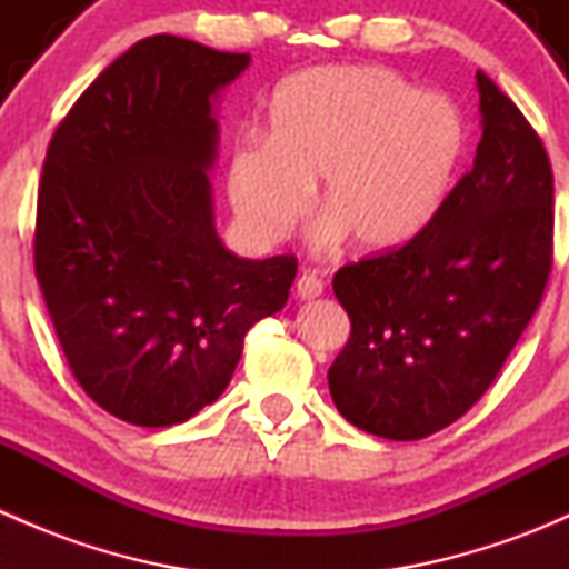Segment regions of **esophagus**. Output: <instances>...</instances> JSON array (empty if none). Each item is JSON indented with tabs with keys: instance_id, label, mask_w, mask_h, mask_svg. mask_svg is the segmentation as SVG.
<instances>
[{
	"instance_id": "1",
	"label": "esophagus",
	"mask_w": 569,
	"mask_h": 569,
	"mask_svg": "<svg viewBox=\"0 0 569 569\" xmlns=\"http://www.w3.org/2000/svg\"><path fill=\"white\" fill-rule=\"evenodd\" d=\"M321 291H325V283L313 272H302L297 278V297L300 300H317V297H321Z\"/></svg>"
}]
</instances>
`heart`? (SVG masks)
<instances>
[{
	"instance_id": "heart-1",
	"label": "heart",
	"mask_w": 569,
	"mask_h": 569,
	"mask_svg": "<svg viewBox=\"0 0 569 569\" xmlns=\"http://www.w3.org/2000/svg\"><path fill=\"white\" fill-rule=\"evenodd\" d=\"M462 151V114L443 96L388 68H308L274 93L269 137L233 146L228 198L256 242H278L321 178V237L391 252L432 222Z\"/></svg>"
}]
</instances>
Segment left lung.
I'll list each match as a JSON object with an SVG mask.
<instances>
[{
    "label": "left lung",
    "instance_id": "obj_1",
    "mask_svg": "<svg viewBox=\"0 0 569 569\" xmlns=\"http://www.w3.org/2000/svg\"><path fill=\"white\" fill-rule=\"evenodd\" d=\"M481 140L470 173L405 248L341 267L352 321L327 371L363 432L421 440L465 416L529 327L553 261V173L515 101L476 73Z\"/></svg>",
    "mask_w": 569,
    "mask_h": 569
}]
</instances>
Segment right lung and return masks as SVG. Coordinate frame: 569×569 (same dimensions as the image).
<instances>
[{"label": "right lung", "mask_w": 569, "mask_h": 569, "mask_svg": "<svg viewBox=\"0 0 569 569\" xmlns=\"http://www.w3.org/2000/svg\"><path fill=\"white\" fill-rule=\"evenodd\" d=\"M250 54L153 36L57 126L38 189L36 274L84 393L134 427L217 399L244 336L289 300L295 256H233L214 228V101Z\"/></svg>", "instance_id": "add662e5"}]
</instances>
